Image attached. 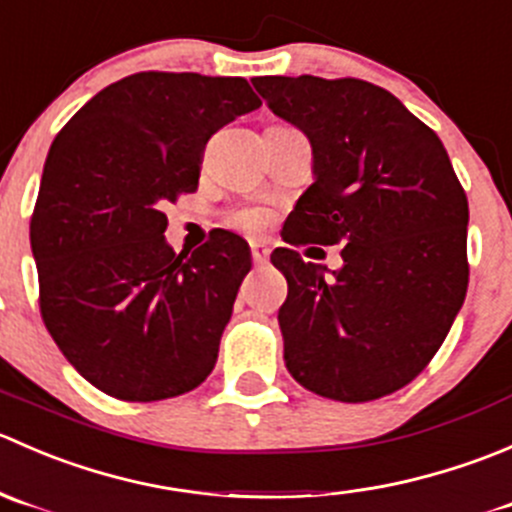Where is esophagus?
Returning <instances> with one entry per match:
<instances>
[{"mask_svg": "<svg viewBox=\"0 0 512 512\" xmlns=\"http://www.w3.org/2000/svg\"><path fill=\"white\" fill-rule=\"evenodd\" d=\"M249 246H251V258H254L256 263H263L268 258V254H271V246H268V241L263 239H254Z\"/></svg>", "mask_w": 512, "mask_h": 512, "instance_id": "1", "label": "esophagus"}]
</instances>
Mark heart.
Listing matches in <instances>:
<instances>
[{"label":"heart","mask_w":512,"mask_h":512,"mask_svg":"<svg viewBox=\"0 0 512 512\" xmlns=\"http://www.w3.org/2000/svg\"><path fill=\"white\" fill-rule=\"evenodd\" d=\"M263 221H266V216H263V211H258V209H239L229 216V224L236 226V229H244V231L261 229Z\"/></svg>","instance_id":"b5f03b06"}]
</instances>
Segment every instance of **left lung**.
Listing matches in <instances>:
<instances>
[{"instance_id": "1", "label": "left lung", "mask_w": 512, "mask_h": 512, "mask_svg": "<svg viewBox=\"0 0 512 512\" xmlns=\"http://www.w3.org/2000/svg\"><path fill=\"white\" fill-rule=\"evenodd\" d=\"M268 109L311 139L316 181L283 226L278 308L303 388L366 403L408 386L438 353L468 291V199L443 141L363 79L256 77ZM344 246L331 277L293 245Z\"/></svg>"}]
</instances>
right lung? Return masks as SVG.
Returning a JSON list of instances; mask_svg holds the SVG:
<instances>
[{
	"instance_id": "add662e5",
	"label": "right lung",
	"mask_w": 512,
	"mask_h": 512,
	"mask_svg": "<svg viewBox=\"0 0 512 512\" xmlns=\"http://www.w3.org/2000/svg\"><path fill=\"white\" fill-rule=\"evenodd\" d=\"M258 106L241 77L139 72L101 89L52 141L29 224L39 311L106 396L164 401L214 371L249 246L216 229L176 254L161 209L194 194L211 136Z\"/></svg>"
}]
</instances>
